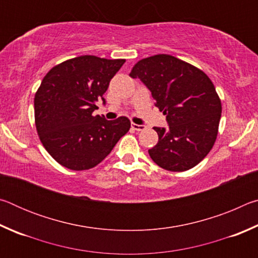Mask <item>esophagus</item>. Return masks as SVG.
Returning <instances> with one entry per match:
<instances>
[{
  "mask_svg": "<svg viewBox=\"0 0 258 258\" xmlns=\"http://www.w3.org/2000/svg\"><path fill=\"white\" fill-rule=\"evenodd\" d=\"M132 127L135 130V131H143L146 128L145 125H139V124H134L132 123Z\"/></svg>",
  "mask_w": 258,
  "mask_h": 258,
  "instance_id": "esophagus-1",
  "label": "esophagus"
}]
</instances>
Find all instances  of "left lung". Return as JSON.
I'll return each mask as SVG.
<instances>
[{
  "mask_svg": "<svg viewBox=\"0 0 258 258\" xmlns=\"http://www.w3.org/2000/svg\"><path fill=\"white\" fill-rule=\"evenodd\" d=\"M151 92L155 106L166 115L168 127H154L158 143L149 149L159 167L187 171L198 165L215 143L221 100L203 71L169 54L140 60L130 73Z\"/></svg>",
  "mask_w": 258,
  "mask_h": 258,
  "instance_id": "left-lung-1",
  "label": "left lung"
}]
</instances>
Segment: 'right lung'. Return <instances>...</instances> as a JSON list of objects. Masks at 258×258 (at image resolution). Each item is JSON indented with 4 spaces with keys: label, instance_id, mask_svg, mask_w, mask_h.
Masks as SVG:
<instances>
[{
    "label": "right lung",
    "instance_id": "add662e5",
    "mask_svg": "<svg viewBox=\"0 0 258 258\" xmlns=\"http://www.w3.org/2000/svg\"><path fill=\"white\" fill-rule=\"evenodd\" d=\"M125 62L95 55L63 61L46 74L34 99L35 124L46 151L73 171L97 166L128 132L127 117L93 116L111 78Z\"/></svg>",
    "mask_w": 258,
    "mask_h": 258
}]
</instances>
